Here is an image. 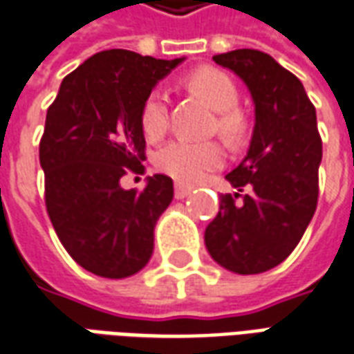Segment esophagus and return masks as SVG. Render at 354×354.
Masks as SVG:
<instances>
[{
    "instance_id": "obj_1",
    "label": "esophagus",
    "mask_w": 354,
    "mask_h": 354,
    "mask_svg": "<svg viewBox=\"0 0 354 354\" xmlns=\"http://www.w3.org/2000/svg\"><path fill=\"white\" fill-rule=\"evenodd\" d=\"M192 192H194V189H192L189 185L180 184V182L174 185V195H176V199H184V197H187V195H192Z\"/></svg>"
}]
</instances>
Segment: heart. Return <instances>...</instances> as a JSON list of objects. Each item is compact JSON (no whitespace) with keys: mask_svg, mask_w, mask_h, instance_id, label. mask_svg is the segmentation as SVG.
Instances as JSON below:
<instances>
[{"mask_svg":"<svg viewBox=\"0 0 354 354\" xmlns=\"http://www.w3.org/2000/svg\"><path fill=\"white\" fill-rule=\"evenodd\" d=\"M187 90L216 111L218 134L237 142L245 134V117L237 111L239 93L234 80L218 68L205 66L187 76ZM143 134L157 140L169 128V103L160 91H151L142 107ZM157 167L180 182H197L205 172L216 169L222 162V151L216 143H192L174 140L157 153Z\"/></svg>","mask_w":354,"mask_h":354,"instance_id":"1","label":"heart"}]
</instances>
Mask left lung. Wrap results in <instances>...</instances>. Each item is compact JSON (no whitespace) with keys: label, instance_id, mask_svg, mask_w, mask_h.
I'll return each mask as SVG.
<instances>
[{"label":"left lung","instance_id":"8db88e82","mask_svg":"<svg viewBox=\"0 0 354 354\" xmlns=\"http://www.w3.org/2000/svg\"><path fill=\"white\" fill-rule=\"evenodd\" d=\"M251 91L254 128L245 159L226 180L236 194L220 195L205 245L236 274H261L288 259L318 203L322 140L316 109L295 74L268 53L236 49L212 57Z\"/></svg>","mask_w":354,"mask_h":354}]
</instances>
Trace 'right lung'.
<instances>
[{
    "label": "right lung",
    "instance_id": "obj_1",
    "mask_svg": "<svg viewBox=\"0 0 354 354\" xmlns=\"http://www.w3.org/2000/svg\"><path fill=\"white\" fill-rule=\"evenodd\" d=\"M182 61L101 51L63 78L48 109L39 142L48 214L68 254L95 276L128 278L151 259L172 180L155 174L138 192L120 178L143 172V101Z\"/></svg>",
    "mask_w": 354,
    "mask_h": 354
}]
</instances>
